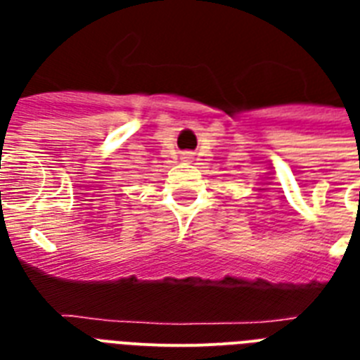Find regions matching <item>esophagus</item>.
<instances>
[{"instance_id":"1","label":"esophagus","mask_w":360,"mask_h":360,"mask_svg":"<svg viewBox=\"0 0 360 360\" xmlns=\"http://www.w3.org/2000/svg\"><path fill=\"white\" fill-rule=\"evenodd\" d=\"M181 158H183V160H191L192 153L191 151H185V153H183V157H181Z\"/></svg>"}]
</instances>
